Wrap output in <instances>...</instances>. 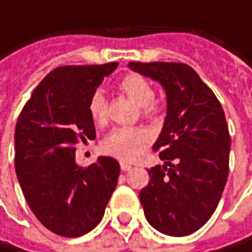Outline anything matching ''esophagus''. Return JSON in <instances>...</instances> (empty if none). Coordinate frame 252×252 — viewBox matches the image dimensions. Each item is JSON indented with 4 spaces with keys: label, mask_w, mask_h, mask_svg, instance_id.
<instances>
[{
    "label": "esophagus",
    "mask_w": 252,
    "mask_h": 252,
    "mask_svg": "<svg viewBox=\"0 0 252 252\" xmlns=\"http://www.w3.org/2000/svg\"><path fill=\"white\" fill-rule=\"evenodd\" d=\"M120 169H122L123 172H129V170L132 169V166L127 164V163H125V161H122V163H120Z\"/></svg>",
    "instance_id": "esophagus-1"
}]
</instances>
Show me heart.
<instances>
[{
	"label": "heart",
	"mask_w": 252,
	"mask_h": 252,
	"mask_svg": "<svg viewBox=\"0 0 252 252\" xmlns=\"http://www.w3.org/2000/svg\"><path fill=\"white\" fill-rule=\"evenodd\" d=\"M119 89L141 107V111L145 117L156 114L158 105L154 101V88L144 76L135 73L126 74L119 80ZM88 110L95 123H104L107 120L108 105L101 91H95L91 95ZM150 139L151 136L148 130L142 127H116L104 138L101 148L104 153L116 158L130 161L141 156Z\"/></svg>",
	"instance_id": "obj_1"
}]
</instances>
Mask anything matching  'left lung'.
I'll return each instance as SVG.
<instances>
[{
	"label": "left lung",
	"mask_w": 252,
	"mask_h": 252,
	"mask_svg": "<svg viewBox=\"0 0 252 252\" xmlns=\"http://www.w3.org/2000/svg\"><path fill=\"white\" fill-rule=\"evenodd\" d=\"M166 91L167 114L153 150L163 166L148 170L139 192L148 223L170 236L202 227L221 198L227 173L230 135L221 104L196 71L184 63H129Z\"/></svg>",
	"instance_id": "obj_1"
}]
</instances>
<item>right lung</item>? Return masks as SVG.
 <instances>
[{
  "instance_id": "obj_1",
  "label": "right lung",
  "mask_w": 252,
  "mask_h": 252,
  "mask_svg": "<svg viewBox=\"0 0 252 252\" xmlns=\"http://www.w3.org/2000/svg\"><path fill=\"white\" fill-rule=\"evenodd\" d=\"M119 64L62 65L48 73L25 104L14 132V166L23 195L51 232L76 238L102 219L120 175L111 157L76 164V144L95 139L88 102Z\"/></svg>"
}]
</instances>
